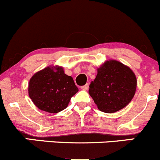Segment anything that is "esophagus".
<instances>
[{
	"instance_id": "esophagus-1",
	"label": "esophagus",
	"mask_w": 160,
	"mask_h": 160,
	"mask_svg": "<svg viewBox=\"0 0 160 160\" xmlns=\"http://www.w3.org/2000/svg\"><path fill=\"white\" fill-rule=\"evenodd\" d=\"M89 88V84L88 83H87V84H85L84 86H82L81 87V89L82 90H84V91H87V90Z\"/></svg>"
}]
</instances>
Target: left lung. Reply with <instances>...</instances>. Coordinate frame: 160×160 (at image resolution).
Returning <instances> with one entry per match:
<instances>
[{"label":"left lung","mask_w":160,"mask_h":160,"mask_svg":"<svg viewBox=\"0 0 160 160\" xmlns=\"http://www.w3.org/2000/svg\"><path fill=\"white\" fill-rule=\"evenodd\" d=\"M89 86V94L100 111L113 113L126 107L134 98L137 78L131 68L116 60H107Z\"/></svg>","instance_id":"obj_1"}]
</instances>
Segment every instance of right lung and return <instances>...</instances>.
<instances>
[{
	"label": "right lung",
	"mask_w": 160,
	"mask_h": 160,
	"mask_svg": "<svg viewBox=\"0 0 160 160\" xmlns=\"http://www.w3.org/2000/svg\"><path fill=\"white\" fill-rule=\"evenodd\" d=\"M78 91L72 77L66 75L63 67L58 66H48L37 72L28 85L29 96L34 105L50 113L65 109Z\"/></svg>",
	"instance_id": "add662e5"
}]
</instances>
